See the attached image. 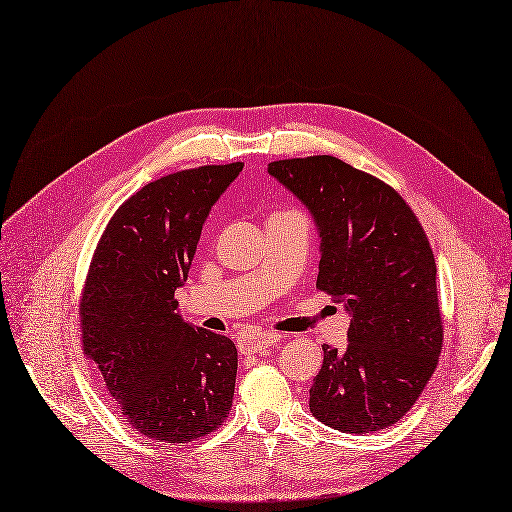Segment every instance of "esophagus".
Wrapping results in <instances>:
<instances>
[{"mask_svg":"<svg viewBox=\"0 0 512 512\" xmlns=\"http://www.w3.org/2000/svg\"><path fill=\"white\" fill-rule=\"evenodd\" d=\"M278 339H280V333H274V331H259L253 335H246L240 342V352L242 354H257L261 350L274 346Z\"/></svg>","mask_w":512,"mask_h":512,"instance_id":"1","label":"esophagus"}]
</instances>
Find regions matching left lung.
Wrapping results in <instances>:
<instances>
[{
    "mask_svg": "<svg viewBox=\"0 0 512 512\" xmlns=\"http://www.w3.org/2000/svg\"><path fill=\"white\" fill-rule=\"evenodd\" d=\"M268 173L304 204L318 230L316 287L350 314L348 348L323 346L310 411L352 434L399 422L439 363L437 263L407 202L333 156L278 160Z\"/></svg>",
    "mask_w": 512,
    "mask_h": 512,
    "instance_id": "1",
    "label": "left lung"
}]
</instances>
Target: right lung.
<instances>
[{
  "label": "right lung",
  "instance_id": "1",
  "mask_svg": "<svg viewBox=\"0 0 512 512\" xmlns=\"http://www.w3.org/2000/svg\"><path fill=\"white\" fill-rule=\"evenodd\" d=\"M242 166H200L147 183L111 217L90 263L80 306L84 354L122 418L151 441L200 439L232 407L236 346L185 323L175 291L208 213Z\"/></svg>",
  "mask_w": 512,
  "mask_h": 512
}]
</instances>
